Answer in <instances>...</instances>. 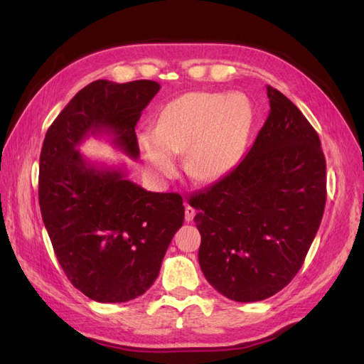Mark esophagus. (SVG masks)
I'll use <instances>...</instances> for the list:
<instances>
[{
	"label": "esophagus",
	"instance_id": "obj_1",
	"mask_svg": "<svg viewBox=\"0 0 364 364\" xmlns=\"http://www.w3.org/2000/svg\"><path fill=\"white\" fill-rule=\"evenodd\" d=\"M196 215V210L192 206L186 205L184 206V219H186V222H192V219H194Z\"/></svg>",
	"mask_w": 364,
	"mask_h": 364
}]
</instances>
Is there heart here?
Instances as JSON below:
<instances>
[{"label": "heart", "instance_id": "1", "mask_svg": "<svg viewBox=\"0 0 364 364\" xmlns=\"http://www.w3.org/2000/svg\"><path fill=\"white\" fill-rule=\"evenodd\" d=\"M252 122L244 94L188 92L161 107L156 128L139 131L137 146L154 176H173L176 154L186 151V172L196 181H214L241 158Z\"/></svg>", "mask_w": 364, "mask_h": 364}]
</instances>
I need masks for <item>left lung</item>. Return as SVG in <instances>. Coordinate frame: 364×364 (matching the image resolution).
<instances>
[{"label": "left lung", "mask_w": 364, "mask_h": 364, "mask_svg": "<svg viewBox=\"0 0 364 364\" xmlns=\"http://www.w3.org/2000/svg\"><path fill=\"white\" fill-rule=\"evenodd\" d=\"M250 151L189 198L202 235L198 262L222 296L258 301L289 284L318 233L327 198L319 136L282 92Z\"/></svg>", "instance_id": "obj_1"}]
</instances>
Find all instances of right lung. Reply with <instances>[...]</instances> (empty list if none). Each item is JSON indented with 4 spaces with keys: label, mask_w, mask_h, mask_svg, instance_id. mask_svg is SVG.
<instances>
[{
    "label": "right lung",
    "mask_w": 364,
    "mask_h": 364,
    "mask_svg": "<svg viewBox=\"0 0 364 364\" xmlns=\"http://www.w3.org/2000/svg\"><path fill=\"white\" fill-rule=\"evenodd\" d=\"M161 89L156 81L97 80L81 89L45 134L38 205L68 280L102 304L133 300L150 288L181 228L180 194L149 192L123 167H105L78 151L89 136H111L137 159L136 123Z\"/></svg>",
    "instance_id": "add662e5"
}]
</instances>
